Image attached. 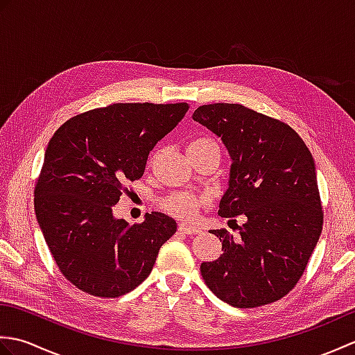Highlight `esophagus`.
Here are the masks:
<instances>
[{
	"instance_id": "1",
	"label": "esophagus",
	"mask_w": 355,
	"mask_h": 355,
	"mask_svg": "<svg viewBox=\"0 0 355 355\" xmlns=\"http://www.w3.org/2000/svg\"><path fill=\"white\" fill-rule=\"evenodd\" d=\"M178 232L180 233H184V235H198L201 232L198 227H195V225H189V224H178Z\"/></svg>"
}]
</instances>
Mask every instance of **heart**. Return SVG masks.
<instances>
[{"label":"heart","mask_w":355,"mask_h":355,"mask_svg":"<svg viewBox=\"0 0 355 355\" xmlns=\"http://www.w3.org/2000/svg\"><path fill=\"white\" fill-rule=\"evenodd\" d=\"M216 145L214 140L209 139H198L189 143L187 146V150L195 149V148H201L206 145ZM205 205V197L197 193H189V192H173L166 195V197L162 200V209L166 214H169L172 216L178 218V220H191L195 214L198 212V209Z\"/></svg>","instance_id":"heart-1"}]
</instances>
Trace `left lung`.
I'll return each mask as SVG.
<instances>
[{
    "label": "left lung",
    "mask_w": 355,
    "mask_h": 355,
    "mask_svg": "<svg viewBox=\"0 0 355 355\" xmlns=\"http://www.w3.org/2000/svg\"><path fill=\"white\" fill-rule=\"evenodd\" d=\"M192 119L221 137L232 158L218 214L245 216L239 239L225 229L210 230L223 254L202 262L201 276L232 306L276 302L296 286L322 233L310 149L291 126L239 103L202 105Z\"/></svg>",
    "instance_id": "left-lung-1"
}]
</instances>
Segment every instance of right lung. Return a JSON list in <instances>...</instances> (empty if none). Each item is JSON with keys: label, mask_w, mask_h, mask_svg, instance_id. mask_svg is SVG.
<instances>
[{"label": "right lung", "mask_w": 355, "mask_h": 355, "mask_svg": "<svg viewBox=\"0 0 355 355\" xmlns=\"http://www.w3.org/2000/svg\"><path fill=\"white\" fill-rule=\"evenodd\" d=\"M187 110L186 102L112 103L69 119L53 134L36 180L35 214L53 259L76 288L99 297L132 291L177 232L164 214L130 225L116 220L112 206Z\"/></svg>", "instance_id": "obj_1"}]
</instances>
